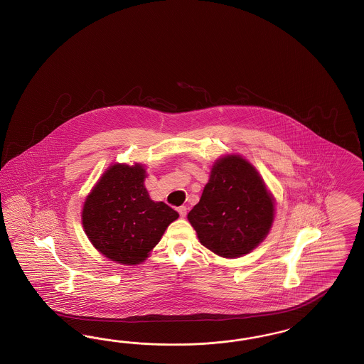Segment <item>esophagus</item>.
<instances>
[{
    "label": "esophagus",
    "instance_id": "esophagus-1",
    "mask_svg": "<svg viewBox=\"0 0 364 364\" xmlns=\"http://www.w3.org/2000/svg\"><path fill=\"white\" fill-rule=\"evenodd\" d=\"M177 211H178L181 218H186V215H187V207H186V205H181V207L177 208Z\"/></svg>",
    "mask_w": 364,
    "mask_h": 364
}]
</instances>
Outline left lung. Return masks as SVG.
<instances>
[{
  "label": "left lung",
  "instance_id": "obj_1",
  "mask_svg": "<svg viewBox=\"0 0 364 364\" xmlns=\"http://www.w3.org/2000/svg\"><path fill=\"white\" fill-rule=\"evenodd\" d=\"M274 198L255 166L239 154L218 159L188 220L201 245L223 258L249 254L274 222Z\"/></svg>",
  "mask_w": 364,
  "mask_h": 364
}]
</instances>
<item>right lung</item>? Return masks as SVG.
Instances as JSON below:
<instances>
[{"label":"right lung","mask_w":364,"mask_h":364,"mask_svg":"<svg viewBox=\"0 0 364 364\" xmlns=\"http://www.w3.org/2000/svg\"><path fill=\"white\" fill-rule=\"evenodd\" d=\"M142 164H113L88 193L82 225L92 246L117 264H142L178 213L153 201Z\"/></svg>","instance_id":"1"}]
</instances>
